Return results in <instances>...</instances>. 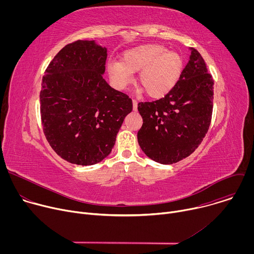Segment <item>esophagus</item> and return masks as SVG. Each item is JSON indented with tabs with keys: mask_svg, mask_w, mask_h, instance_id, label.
I'll list each match as a JSON object with an SVG mask.
<instances>
[{
	"mask_svg": "<svg viewBox=\"0 0 254 254\" xmlns=\"http://www.w3.org/2000/svg\"><path fill=\"white\" fill-rule=\"evenodd\" d=\"M132 110L137 111V101L135 99H132Z\"/></svg>",
	"mask_w": 254,
	"mask_h": 254,
	"instance_id": "34e87169",
	"label": "esophagus"
}]
</instances>
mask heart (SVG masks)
Instances as JSON below:
<instances>
[{
	"mask_svg": "<svg viewBox=\"0 0 254 254\" xmlns=\"http://www.w3.org/2000/svg\"><path fill=\"white\" fill-rule=\"evenodd\" d=\"M184 67L179 53L169 51L160 44H148L133 48L124 54L123 62L108 64V72L121 87L131 79L132 72H138L137 82L153 98L169 93L178 82Z\"/></svg>",
	"mask_w": 254,
	"mask_h": 254,
	"instance_id": "b5f03b06",
	"label": "heart"
}]
</instances>
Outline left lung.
<instances>
[{
	"label": "left lung",
	"mask_w": 254,
	"mask_h": 254,
	"mask_svg": "<svg viewBox=\"0 0 254 254\" xmlns=\"http://www.w3.org/2000/svg\"><path fill=\"white\" fill-rule=\"evenodd\" d=\"M178 82L163 98L138 102L142 126L137 141L157 163L175 164L189 157L205 137L212 119L214 81L201 54L191 49Z\"/></svg>",
	"instance_id": "1"
}]
</instances>
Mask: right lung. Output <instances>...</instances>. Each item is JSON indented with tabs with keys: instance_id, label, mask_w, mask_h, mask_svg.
Wrapping results in <instances>:
<instances>
[{
	"instance_id": "right-lung-1",
	"label": "right lung",
	"mask_w": 254,
	"mask_h": 254,
	"mask_svg": "<svg viewBox=\"0 0 254 254\" xmlns=\"http://www.w3.org/2000/svg\"><path fill=\"white\" fill-rule=\"evenodd\" d=\"M106 48L77 40L64 46L45 70L40 91L43 131L63 160L81 166L111 154L125 118L128 95L103 79Z\"/></svg>"
}]
</instances>
